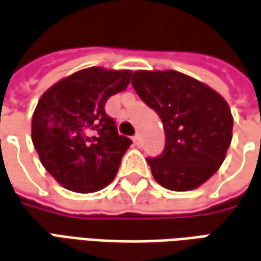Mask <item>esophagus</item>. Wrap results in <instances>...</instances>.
<instances>
[{"label": "esophagus", "mask_w": 261, "mask_h": 261, "mask_svg": "<svg viewBox=\"0 0 261 261\" xmlns=\"http://www.w3.org/2000/svg\"><path fill=\"white\" fill-rule=\"evenodd\" d=\"M132 141H134V143H135V146H141V135L139 134H136L134 136V138H132Z\"/></svg>", "instance_id": "esophagus-1"}]
</instances>
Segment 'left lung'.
Returning a JSON list of instances; mask_svg holds the SVG:
<instances>
[{
	"instance_id": "8db88e82",
	"label": "left lung",
	"mask_w": 261,
	"mask_h": 261,
	"mask_svg": "<svg viewBox=\"0 0 261 261\" xmlns=\"http://www.w3.org/2000/svg\"><path fill=\"white\" fill-rule=\"evenodd\" d=\"M135 91L159 115L165 150L146 159L154 180L188 192L209 180L222 166L231 142L233 116L220 93L177 71H136Z\"/></svg>"
}]
</instances>
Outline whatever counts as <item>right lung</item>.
I'll return each instance as SVG.
<instances>
[{"mask_svg":"<svg viewBox=\"0 0 261 261\" xmlns=\"http://www.w3.org/2000/svg\"><path fill=\"white\" fill-rule=\"evenodd\" d=\"M132 72L91 66L46 89L32 115L39 161L68 190L93 193L115 179L132 141L118 134L107 100L126 89Z\"/></svg>","mask_w":261,"mask_h":261,"instance_id":"1","label":"right lung"}]
</instances>
